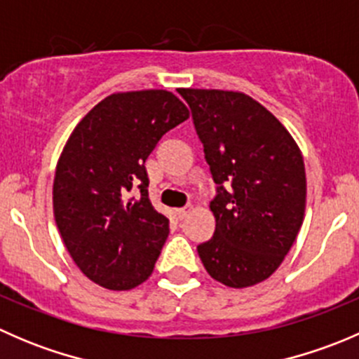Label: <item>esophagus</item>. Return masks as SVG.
<instances>
[{"mask_svg":"<svg viewBox=\"0 0 359 359\" xmlns=\"http://www.w3.org/2000/svg\"><path fill=\"white\" fill-rule=\"evenodd\" d=\"M189 212H191V208H189V206H186V208H179V210H177L175 215H177V219L182 220V219H186L187 215H189Z\"/></svg>","mask_w":359,"mask_h":359,"instance_id":"1","label":"esophagus"}]
</instances>
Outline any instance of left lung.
Masks as SVG:
<instances>
[{
	"label": "left lung",
	"instance_id": "obj_1",
	"mask_svg": "<svg viewBox=\"0 0 359 359\" xmlns=\"http://www.w3.org/2000/svg\"><path fill=\"white\" fill-rule=\"evenodd\" d=\"M210 165L215 233L198 245L206 273L231 288L267 280L283 262L306 212V168L288 130L252 97L179 88Z\"/></svg>",
	"mask_w": 359,
	"mask_h": 359
}]
</instances>
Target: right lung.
Here are the masks:
<instances>
[{
	"label": "right lung",
	"mask_w": 359,
	"mask_h": 359,
	"mask_svg": "<svg viewBox=\"0 0 359 359\" xmlns=\"http://www.w3.org/2000/svg\"><path fill=\"white\" fill-rule=\"evenodd\" d=\"M187 118L172 92L140 90L106 97L72 130L57 163L53 215L69 255L93 283L130 290L153 273L170 229L149 201L144 163Z\"/></svg>",
	"instance_id": "right-lung-1"
}]
</instances>
